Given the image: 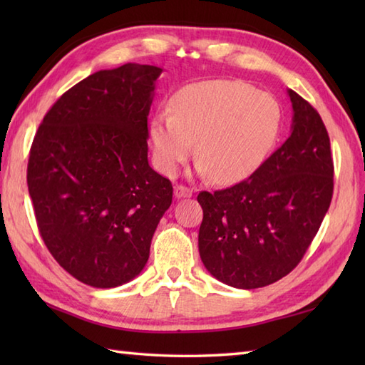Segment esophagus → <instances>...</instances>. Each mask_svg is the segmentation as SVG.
Wrapping results in <instances>:
<instances>
[{
	"instance_id": "esophagus-1",
	"label": "esophagus",
	"mask_w": 365,
	"mask_h": 365,
	"mask_svg": "<svg viewBox=\"0 0 365 365\" xmlns=\"http://www.w3.org/2000/svg\"><path fill=\"white\" fill-rule=\"evenodd\" d=\"M174 195L177 199H182V197H191L192 196V190L183 187V185H177L174 188Z\"/></svg>"
}]
</instances>
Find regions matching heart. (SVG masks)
<instances>
[{"label":"heart","instance_id":"1","mask_svg":"<svg viewBox=\"0 0 365 365\" xmlns=\"http://www.w3.org/2000/svg\"><path fill=\"white\" fill-rule=\"evenodd\" d=\"M169 113L150 120L153 163L174 175L196 143L197 173L235 183L255 173L273 149L282 125L277 100L243 81L208 80L182 88Z\"/></svg>","mask_w":365,"mask_h":365}]
</instances>
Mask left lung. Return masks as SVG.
Wrapping results in <instances>:
<instances>
[{"instance_id":"8db88e82","label":"left lung","mask_w":365,"mask_h":365,"mask_svg":"<svg viewBox=\"0 0 365 365\" xmlns=\"http://www.w3.org/2000/svg\"><path fill=\"white\" fill-rule=\"evenodd\" d=\"M287 141L246 180L199 192L204 210L199 254L213 277L251 290L287 276L319 232L334 190L327 127L315 108L289 89Z\"/></svg>"}]
</instances>
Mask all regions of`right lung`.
<instances>
[{
    "instance_id": "1",
    "label": "right lung",
    "mask_w": 365,
    "mask_h": 365,
    "mask_svg": "<svg viewBox=\"0 0 365 365\" xmlns=\"http://www.w3.org/2000/svg\"><path fill=\"white\" fill-rule=\"evenodd\" d=\"M163 68L123 64L64 92L38 127L28 190L41 237L68 274L97 289L149 260L173 185L147 160V118Z\"/></svg>"
}]
</instances>
